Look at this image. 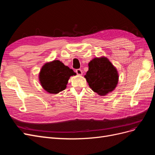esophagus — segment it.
I'll use <instances>...</instances> for the list:
<instances>
[{"label": "esophagus", "mask_w": 155, "mask_h": 155, "mask_svg": "<svg viewBox=\"0 0 155 155\" xmlns=\"http://www.w3.org/2000/svg\"><path fill=\"white\" fill-rule=\"evenodd\" d=\"M76 72L78 75H79V76H81V75L83 74V72H82V70L81 69H76Z\"/></svg>", "instance_id": "obj_1"}]
</instances>
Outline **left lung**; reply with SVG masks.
Segmentation results:
<instances>
[{"label":"left lung","mask_w":155,"mask_h":155,"mask_svg":"<svg viewBox=\"0 0 155 155\" xmlns=\"http://www.w3.org/2000/svg\"><path fill=\"white\" fill-rule=\"evenodd\" d=\"M85 78L92 90L100 96L114 90L118 82L116 68L106 58H96L91 61Z\"/></svg>","instance_id":"8db88e82"}]
</instances>
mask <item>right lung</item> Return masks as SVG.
Listing matches in <instances>:
<instances>
[{
  "mask_svg": "<svg viewBox=\"0 0 155 155\" xmlns=\"http://www.w3.org/2000/svg\"><path fill=\"white\" fill-rule=\"evenodd\" d=\"M72 69L59 60L46 63L39 73V81L42 87L50 94H58L67 88L70 76H75Z\"/></svg>",
  "mask_w": 155,
  "mask_h": 155,
  "instance_id": "1",
  "label": "right lung"
}]
</instances>
